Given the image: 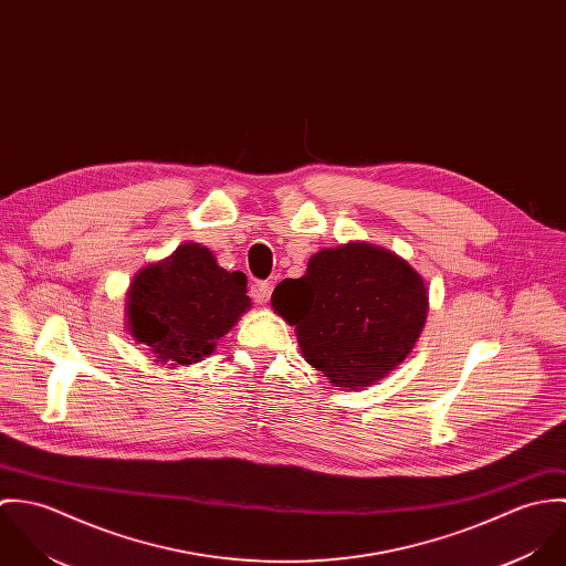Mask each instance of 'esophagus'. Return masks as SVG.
Listing matches in <instances>:
<instances>
[{
  "label": "esophagus",
  "instance_id": "esophagus-1",
  "mask_svg": "<svg viewBox=\"0 0 566 566\" xmlns=\"http://www.w3.org/2000/svg\"><path fill=\"white\" fill-rule=\"evenodd\" d=\"M250 296H252L254 303L263 305L268 301V296H270V283L268 281H254L250 285Z\"/></svg>",
  "mask_w": 566,
  "mask_h": 566
}]
</instances>
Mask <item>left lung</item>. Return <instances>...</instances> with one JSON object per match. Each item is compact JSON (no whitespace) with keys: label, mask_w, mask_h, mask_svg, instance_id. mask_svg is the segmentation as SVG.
I'll use <instances>...</instances> for the list:
<instances>
[{"label":"left lung","mask_w":566,"mask_h":566,"mask_svg":"<svg viewBox=\"0 0 566 566\" xmlns=\"http://www.w3.org/2000/svg\"><path fill=\"white\" fill-rule=\"evenodd\" d=\"M272 310L296 331L307 364L337 390L388 377L420 337L429 290L397 252L348 242L312 254L301 279L272 292Z\"/></svg>","instance_id":"obj_1"}]
</instances>
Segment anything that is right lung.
<instances>
[{
	"mask_svg": "<svg viewBox=\"0 0 566 566\" xmlns=\"http://www.w3.org/2000/svg\"><path fill=\"white\" fill-rule=\"evenodd\" d=\"M245 274L218 265L202 243H180L169 256L144 265L126 294V328L155 361L191 366L216 350L250 310Z\"/></svg>",
	"mask_w": 566,
	"mask_h": 566,
	"instance_id": "obj_1",
	"label": "right lung"
}]
</instances>
